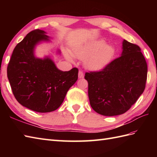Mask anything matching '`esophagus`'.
I'll use <instances>...</instances> for the list:
<instances>
[{
  "mask_svg": "<svg viewBox=\"0 0 157 157\" xmlns=\"http://www.w3.org/2000/svg\"><path fill=\"white\" fill-rule=\"evenodd\" d=\"M84 73H83L82 71H79V73H78V77L79 78H84Z\"/></svg>",
  "mask_w": 157,
  "mask_h": 157,
  "instance_id": "1",
  "label": "esophagus"
}]
</instances>
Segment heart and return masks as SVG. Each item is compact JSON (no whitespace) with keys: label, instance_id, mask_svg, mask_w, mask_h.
Segmentation results:
<instances>
[{"label":"heart","instance_id":"1","mask_svg":"<svg viewBox=\"0 0 157 157\" xmlns=\"http://www.w3.org/2000/svg\"><path fill=\"white\" fill-rule=\"evenodd\" d=\"M106 44L104 40H96L75 48L73 55L79 59L85 60V65L88 69L98 71L104 68L114 55L115 51L113 46ZM67 57L72 61L70 55H67Z\"/></svg>","mask_w":157,"mask_h":157}]
</instances>
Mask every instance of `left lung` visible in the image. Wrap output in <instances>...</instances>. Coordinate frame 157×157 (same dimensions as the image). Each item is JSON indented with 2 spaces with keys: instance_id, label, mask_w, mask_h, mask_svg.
<instances>
[{
  "instance_id": "1",
  "label": "left lung",
  "mask_w": 157,
  "mask_h": 157,
  "mask_svg": "<svg viewBox=\"0 0 157 157\" xmlns=\"http://www.w3.org/2000/svg\"><path fill=\"white\" fill-rule=\"evenodd\" d=\"M122 48L121 55L101 71L85 73L90 104L105 116L128 111L146 87L147 63L140 48L124 40Z\"/></svg>"
}]
</instances>
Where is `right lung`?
Instances as JSON below:
<instances>
[{
  "mask_svg": "<svg viewBox=\"0 0 157 157\" xmlns=\"http://www.w3.org/2000/svg\"><path fill=\"white\" fill-rule=\"evenodd\" d=\"M45 34L38 29L28 33L13 50L7 67V77L17 101L38 113L57 109L78 78V68L63 71L48 56L42 59L34 56L36 44L49 40Z\"/></svg>",
  "mask_w": 157,
  "mask_h": 157,
  "instance_id": "add662e5",
  "label": "right lung"
}]
</instances>
